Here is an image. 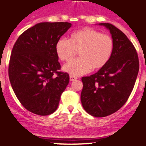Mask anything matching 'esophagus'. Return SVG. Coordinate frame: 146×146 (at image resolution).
Segmentation results:
<instances>
[{
	"label": "esophagus",
	"mask_w": 146,
	"mask_h": 146,
	"mask_svg": "<svg viewBox=\"0 0 146 146\" xmlns=\"http://www.w3.org/2000/svg\"><path fill=\"white\" fill-rule=\"evenodd\" d=\"M77 80V77H76V76L73 75L70 76V81H74V80Z\"/></svg>",
	"instance_id": "34e87169"
}]
</instances>
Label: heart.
I'll return each instance as SVG.
<instances>
[{"label": "heart", "mask_w": 146, "mask_h": 146, "mask_svg": "<svg viewBox=\"0 0 146 146\" xmlns=\"http://www.w3.org/2000/svg\"><path fill=\"white\" fill-rule=\"evenodd\" d=\"M57 57L63 61H69L78 50L79 58L64 66V70L73 76L83 75L105 66L113 50L112 38L91 28L75 31L70 39L60 38L55 44Z\"/></svg>", "instance_id": "heart-1"}]
</instances>
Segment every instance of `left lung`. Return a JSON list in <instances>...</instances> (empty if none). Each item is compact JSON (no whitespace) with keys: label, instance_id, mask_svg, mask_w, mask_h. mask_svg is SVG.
Wrapping results in <instances>:
<instances>
[{"label":"left lung","instance_id":"left-lung-1","mask_svg":"<svg viewBox=\"0 0 146 146\" xmlns=\"http://www.w3.org/2000/svg\"><path fill=\"white\" fill-rule=\"evenodd\" d=\"M113 50L108 62L97 73L82 78L81 102L85 111L96 117L115 113L127 102L139 73L138 54L127 35L110 23Z\"/></svg>","mask_w":146,"mask_h":146}]
</instances>
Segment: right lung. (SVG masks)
Wrapping results in <instances>:
<instances>
[{"label": "right lung", "instance_id": "1", "mask_svg": "<svg viewBox=\"0 0 146 146\" xmlns=\"http://www.w3.org/2000/svg\"><path fill=\"white\" fill-rule=\"evenodd\" d=\"M71 26L66 22L40 23L22 33L13 45L8 69L10 84L32 113H54L68 85L70 76L60 71L55 44Z\"/></svg>", "mask_w": 146, "mask_h": 146}]
</instances>
